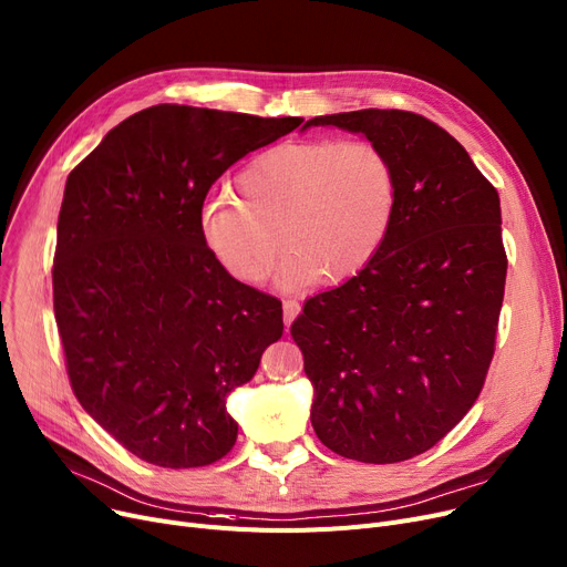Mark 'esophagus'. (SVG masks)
I'll return each instance as SVG.
<instances>
[{
  "mask_svg": "<svg viewBox=\"0 0 567 567\" xmlns=\"http://www.w3.org/2000/svg\"><path fill=\"white\" fill-rule=\"evenodd\" d=\"M299 312H301V303L299 301H291V299H287L285 303H282V319H285V329H289L291 326V321L299 317Z\"/></svg>",
  "mask_w": 567,
  "mask_h": 567,
  "instance_id": "1",
  "label": "esophagus"
}]
</instances>
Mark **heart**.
<instances>
[{
    "label": "heart",
    "instance_id": "heart-1",
    "mask_svg": "<svg viewBox=\"0 0 567 567\" xmlns=\"http://www.w3.org/2000/svg\"><path fill=\"white\" fill-rule=\"evenodd\" d=\"M202 206L206 248L244 285L274 274L282 285H342L377 257L398 212V169L370 140H293L255 156L236 182ZM281 238H277V234Z\"/></svg>",
    "mask_w": 567,
    "mask_h": 567
}]
</instances>
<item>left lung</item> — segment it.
<instances>
[{
  "instance_id": "left-lung-1",
  "label": "left lung",
  "mask_w": 567,
  "mask_h": 567,
  "mask_svg": "<svg viewBox=\"0 0 567 567\" xmlns=\"http://www.w3.org/2000/svg\"><path fill=\"white\" fill-rule=\"evenodd\" d=\"M383 146L398 212L359 276L291 323L312 381L310 421L333 453L368 464L430 451L478 400L494 355L505 257L496 188L466 148L404 110L315 116Z\"/></svg>"
}]
</instances>
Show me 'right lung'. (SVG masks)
Returning a JSON list of instances; mask_svg holds the SVG:
<instances>
[{"label": "right lung", "instance_id": "add662e5", "mask_svg": "<svg viewBox=\"0 0 567 567\" xmlns=\"http://www.w3.org/2000/svg\"><path fill=\"white\" fill-rule=\"evenodd\" d=\"M301 122L163 103L114 126L66 178L52 291L71 389L148 464L231 451L227 395L280 340L282 303L225 271L199 214L227 167Z\"/></svg>", "mask_w": 567, "mask_h": 567}]
</instances>
